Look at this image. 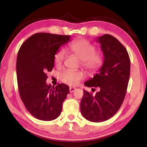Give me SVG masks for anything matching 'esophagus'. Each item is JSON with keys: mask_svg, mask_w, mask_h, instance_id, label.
I'll return each instance as SVG.
<instances>
[{"mask_svg": "<svg viewBox=\"0 0 147 147\" xmlns=\"http://www.w3.org/2000/svg\"><path fill=\"white\" fill-rule=\"evenodd\" d=\"M76 88H75V87H69V92H70V93L74 92L76 90Z\"/></svg>", "mask_w": 147, "mask_h": 147, "instance_id": "esophagus-1", "label": "esophagus"}]
</instances>
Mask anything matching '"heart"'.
I'll return each mask as SVG.
<instances>
[{"label": "heart", "mask_w": 147, "mask_h": 147, "mask_svg": "<svg viewBox=\"0 0 147 147\" xmlns=\"http://www.w3.org/2000/svg\"><path fill=\"white\" fill-rule=\"evenodd\" d=\"M69 51L81 60V64L90 73L99 70L104 62L100 52H96L95 46L85 39H79L72 42L69 45ZM65 59L62 51L56 53L54 62L56 65L60 66ZM85 78V73L81 71L66 70L60 75V80L63 83L71 85H77L80 80Z\"/></svg>", "instance_id": "1"}]
</instances>
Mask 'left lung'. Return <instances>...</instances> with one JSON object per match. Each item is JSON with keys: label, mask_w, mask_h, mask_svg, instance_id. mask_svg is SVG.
Segmentation results:
<instances>
[{"label": "left lung", "mask_w": 147, "mask_h": 147, "mask_svg": "<svg viewBox=\"0 0 147 147\" xmlns=\"http://www.w3.org/2000/svg\"><path fill=\"white\" fill-rule=\"evenodd\" d=\"M96 42L101 45L104 63L99 73L84 85L98 91L93 95L83 90L80 109L87 120L99 123L113 116L123 104L129 79L130 59L126 48L113 36L105 34Z\"/></svg>", "instance_id": "1"}]
</instances>
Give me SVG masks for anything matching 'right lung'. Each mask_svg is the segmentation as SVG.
Segmentation results:
<instances>
[{
  "mask_svg": "<svg viewBox=\"0 0 147 147\" xmlns=\"http://www.w3.org/2000/svg\"><path fill=\"white\" fill-rule=\"evenodd\" d=\"M69 35L38 33L29 37L19 50L16 74L20 97L27 111L42 121H52L61 114L69 88L65 84L48 85L47 73L52 71L59 47Z\"/></svg>",
  "mask_w": 147,
  "mask_h": 147,
  "instance_id": "add662e5",
  "label": "right lung"
}]
</instances>
